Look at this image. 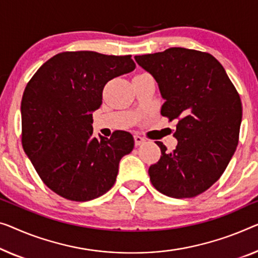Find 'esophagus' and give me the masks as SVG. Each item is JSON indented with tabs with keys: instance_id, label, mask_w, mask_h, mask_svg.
Here are the masks:
<instances>
[{
	"instance_id": "1",
	"label": "esophagus",
	"mask_w": 258,
	"mask_h": 258,
	"mask_svg": "<svg viewBox=\"0 0 258 258\" xmlns=\"http://www.w3.org/2000/svg\"><path fill=\"white\" fill-rule=\"evenodd\" d=\"M146 140L144 139V138L142 137H140V136H138V134H136V136H134V144H136V146H140L141 144H144Z\"/></svg>"
}]
</instances>
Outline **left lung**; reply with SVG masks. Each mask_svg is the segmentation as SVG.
I'll return each mask as SVG.
<instances>
[{"label": "left lung", "mask_w": 258, "mask_h": 258, "mask_svg": "<svg viewBox=\"0 0 258 258\" xmlns=\"http://www.w3.org/2000/svg\"><path fill=\"white\" fill-rule=\"evenodd\" d=\"M163 99L161 114L177 120L172 152L161 141L159 162L148 169L153 186L172 198H192L224 174L239 144L242 104L225 68L210 53L171 47L136 55Z\"/></svg>", "instance_id": "left-lung-1"}]
</instances>
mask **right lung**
<instances>
[{
	"mask_svg": "<svg viewBox=\"0 0 258 258\" xmlns=\"http://www.w3.org/2000/svg\"><path fill=\"white\" fill-rule=\"evenodd\" d=\"M131 55L91 51L62 52L46 61L23 94L22 145L41 180L74 202L106 194L116 182L119 161L134 139L116 131L110 139L92 136V112L102 105L104 86L134 71Z\"/></svg>",
	"mask_w": 258,
	"mask_h": 258,
	"instance_id": "1",
	"label": "right lung"
}]
</instances>
